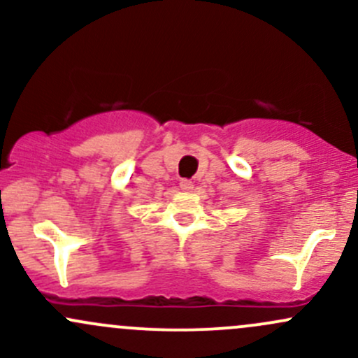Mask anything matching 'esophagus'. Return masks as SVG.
I'll list each match as a JSON object with an SVG mask.
<instances>
[{"label":"esophagus","mask_w":358,"mask_h":358,"mask_svg":"<svg viewBox=\"0 0 358 358\" xmlns=\"http://www.w3.org/2000/svg\"><path fill=\"white\" fill-rule=\"evenodd\" d=\"M180 188L185 192H190V190H194V183H192L190 180H182V182H180Z\"/></svg>","instance_id":"1"}]
</instances>
